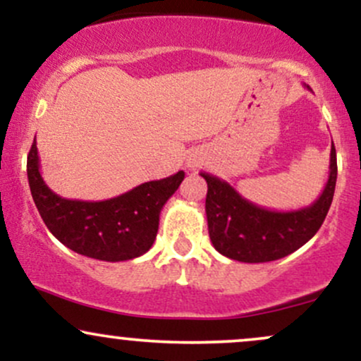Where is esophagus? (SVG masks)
Returning <instances> with one entry per match:
<instances>
[{"label": "esophagus", "mask_w": 361, "mask_h": 361, "mask_svg": "<svg viewBox=\"0 0 361 361\" xmlns=\"http://www.w3.org/2000/svg\"><path fill=\"white\" fill-rule=\"evenodd\" d=\"M200 164V159H197V157H190V159H186V168L188 169H195Z\"/></svg>", "instance_id": "34e87169"}]
</instances>
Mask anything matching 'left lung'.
<instances>
[{
    "mask_svg": "<svg viewBox=\"0 0 361 361\" xmlns=\"http://www.w3.org/2000/svg\"><path fill=\"white\" fill-rule=\"evenodd\" d=\"M200 176L209 186L205 214L215 250L243 263H267L299 250L322 226L336 188V149L331 144L329 178L322 193L312 205L299 210L264 209L246 200L221 178L210 173Z\"/></svg>",
    "mask_w": 361,
    "mask_h": 361,
    "instance_id": "left-lung-1",
    "label": "left lung"
}]
</instances>
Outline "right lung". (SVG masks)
Masks as SVG:
<instances>
[{"label": "right lung", "mask_w": 361, "mask_h": 361, "mask_svg": "<svg viewBox=\"0 0 361 361\" xmlns=\"http://www.w3.org/2000/svg\"><path fill=\"white\" fill-rule=\"evenodd\" d=\"M27 175L32 198L47 229L78 255L111 263L137 258L151 250L161 210L185 178L183 171H178L110 200H69L45 185L35 139L27 157Z\"/></svg>", "instance_id": "right-lung-1"}]
</instances>
